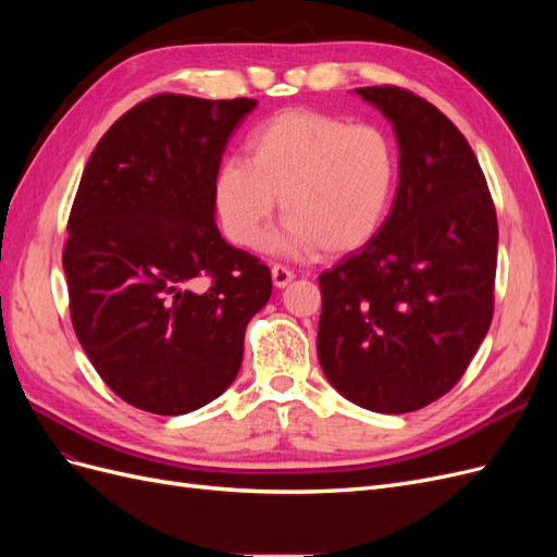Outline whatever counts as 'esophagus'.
I'll return each instance as SVG.
<instances>
[{
	"mask_svg": "<svg viewBox=\"0 0 557 557\" xmlns=\"http://www.w3.org/2000/svg\"><path fill=\"white\" fill-rule=\"evenodd\" d=\"M293 278H295L293 269L283 267V264H274V267H272V281H274L276 288H285V285H288Z\"/></svg>",
	"mask_w": 557,
	"mask_h": 557,
	"instance_id": "obj_1",
	"label": "esophagus"
}]
</instances>
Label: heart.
I'll use <instances>...</instances> for the list:
<instances>
[{
  "label": "heart",
  "mask_w": 557,
  "mask_h": 557,
  "mask_svg": "<svg viewBox=\"0 0 557 557\" xmlns=\"http://www.w3.org/2000/svg\"><path fill=\"white\" fill-rule=\"evenodd\" d=\"M399 172L391 134L372 123L313 109H285L250 132L246 160L230 158L213 178L225 237L242 248L260 239L281 197L276 250L342 256L381 230Z\"/></svg>",
  "instance_id": "b5f03b06"
}]
</instances>
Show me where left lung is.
Masks as SVG:
<instances>
[{
    "label": "left lung",
    "instance_id": "obj_1",
    "mask_svg": "<svg viewBox=\"0 0 557 557\" xmlns=\"http://www.w3.org/2000/svg\"><path fill=\"white\" fill-rule=\"evenodd\" d=\"M356 92L395 127L399 185L374 239L318 276V360L358 407L409 413L460 381L491 327L497 215L440 109L397 86Z\"/></svg>",
    "mask_w": 557,
    "mask_h": 557
}]
</instances>
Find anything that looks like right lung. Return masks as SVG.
I'll list each match as a JSON object with an SVG mask.
<instances>
[{"label":"right lung","mask_w":557,"mask_h":557,"mask_svg":"<svg viewBox=\"0 0 557 557\" xmlns=\"http://www.w3.org/2000/svg\"><path fill=\"white\" fill-rule=\"evenodd\" d=\"M256 99L156 95L109 127L83 170L62 267L78 342L132 407L190 413L237 379L272 272L213 221L223 150Z\"/></svg>","instance_id":"1"}]
</instances>
